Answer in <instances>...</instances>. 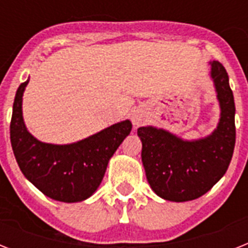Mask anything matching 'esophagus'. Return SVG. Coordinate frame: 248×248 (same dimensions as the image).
I'll return each instance as SVG.
<instances>
[{"instance_id": "obj_1", "label": "esophagus", "mask_w": 248, "mask_h": 248, "mask_svg": "<svg viewBox=\"0 0 248 248\" xmlns=\"http://www.w3.org/2000/svg\"><path fill=\"white\" fill-rule=\"evenodd\" d=\"M131 120L132 124H135V126H140V124H143L144 121H145V114H144L141 110H135V112L132 113Z\"/></svg>"}]
</instances>
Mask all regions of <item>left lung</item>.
Wrapping results in <instances>:
<instances>
[{"mask_svg": "<svg viewBox=\"0 0 248 248\" xmlns=\"http://www.w3.org/2000/svg\"><path fill=\"white\" fill-rule=\"evenodd\" d=\"M220 105V120L211 135L184 140L163 128H138L145 175L157 196L186 202L207 193L227 172L235 144V105L229 77L219 62L210 63Z\"/></svg>", "mask_w": 248, "mask_h": 248, "instance_id": "8db88e82", "label": "left lung"}]
</instances>
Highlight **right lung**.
<instances>
[{"mask_svg": "<svg viewBox=\"0 0 248 248\" xmlns=\"http://www.w3.org/2000/svg\"><path fill=\"white\" fill-rule=\"evenodd\" d=\"M29 79L19 86L13 105L10 140L21 172L45 196L60 202H81L95 193L104 177L109 159L132 124H114L72 144H48L37 140L23 120V93Z\"/></svg>", "mask_w": 248, "mask_h": 248, "instance_id": "obj_1", "label": "right lung"}]
</instances>
